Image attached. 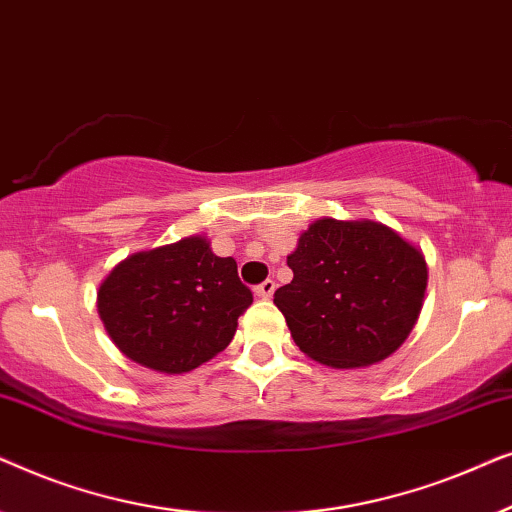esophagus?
<instances>
[{
  "label": "esophagus",
  "mask_w": 512,
  "mask_h": 512,
  "mask_svg": "<svg viewBox=\"0 0 512 512\" xmlns=\"http://www.w3.org/2000/svg\"><path fill=\"white\" fill-rule=\"evenodd\" d=\"M254 293L258 298H263V300H268V298H272V293H275V282H272V279H265V282H261L254 289Z\"/></svg>",
  "instance_id": "1"
}]
</instances>
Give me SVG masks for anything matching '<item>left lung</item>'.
I'll list each match as a JSON object with an SVG mask.
<instances>
[{"instance_id":"1","label":"left lung","mask_w":512,"mask_h":512,"mask_svg":"<svg viewBox=\"0 0 512 512\" xmlns=\"http://www.w3.org/2000/svg\"><path fill=\"white\" fill-rule=\"evenodd\" d=\"M291 284L275 291L300 352L333 368L387 359L422 312V251L377 221L319 219L286 256Z\"/></svg>"}]
</instances>
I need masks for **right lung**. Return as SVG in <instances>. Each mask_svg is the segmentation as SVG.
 Instances as JSON below:
<instances>
[{
  "label": "right lung",
  "mask_w": 512,
  "mask_h": 512,
  "mask_svg": "<svg viewBox=\"0 0 512 512\" xmlns=\"http://www.w3.org/2000/svg\"><path fill=\"white\" fill-rule=\"evenodd\" d=\"M251 303L235 258L216 256L200 235L128 256L97 291V312L114 345L167 375L223 352Z\"/></svg>",
  "instance_id": "add662e5"
}]
</instances>
